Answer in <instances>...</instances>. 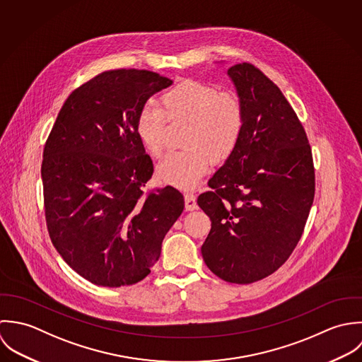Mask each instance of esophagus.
<instances>
[{
	"mask_svg": "<svg viewBox=\"0 0 362 362\" xmlns=\"http://www.w3.org/2000/svg\"><path fill=\"white\" fill-rule=\"evenodd\" d=\"M185 207L187 211H193L197 209V203H196V196L193 193H186L185 194Z\"/></svg>",
	"mask_w": 362,
	"mask_h": 362,
	"instance_id": "34e87169",
	"label": "esophagus"
}]
</instances>
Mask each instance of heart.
Returning a JSON list of instances; mask_svg holds the SVG:
<instances>
[{
    "label": "heart",
    "mask_w": 362,
    "mask_h": 362,
    "mask_svg": "<svg viewBox=\"0 0 362 362\" xmlns=\"http://www.w3.org/2000/svg\"><path fill=\"white\" fill-rule=\"evenodd\" d=\"M165 114L172 122L187 123L183 136L187 149L168 153L156 168V179L182 190L196 187L211 160H226L245 127V109L236 95L199 81H185L163 93L162 107L146 103L139 113L137 134L153 156L163 151Z\"/></svg>",
    "instance_id": "heart-1"
}]
</instances>
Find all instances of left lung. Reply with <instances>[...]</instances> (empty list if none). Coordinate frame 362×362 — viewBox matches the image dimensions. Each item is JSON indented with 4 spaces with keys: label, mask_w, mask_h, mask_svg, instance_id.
<instances>
[{
    "label": "left lung",
    "mask_w": 362,
    "mask_h": 362,
    "mask_svg": "<svg viewBox=\"0 0 362 362\" xmlns=\"http://www.w3.org/2000/svg\"><path fill=\"white\" fill-rule=\"evenodd\" d=\"M228 76L245 127L209 180L213 190L197 199L211 219L202 255L219 279L249 284L274 273L295 249L313 203L315 172L306 133L280 88L247 63Z\"/></svg>",
    "instance_id": "left-lung-1"
}]
</instances>
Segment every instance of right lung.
Here are the masks:
<instances>
[{
  "label": "right lung",
  "instance_id": "right-lung-1",
  "mask_svg": "<svg viewBox=\"0 0 362 362\" xmlns=\"http://www.w3.org/2000/svg\"><path fill=\"white\" fill-rule=\"evenodd\" d=\"M170 83L146 70L99 74L67 98L45 145L50 239L92 284L115 288L144 280L185 209L172 186L143 193L153 166L137 117L149 96Z\"/></svg>",
  "mask_w": 362,
  "mask_h": 362
}]
</instances>
